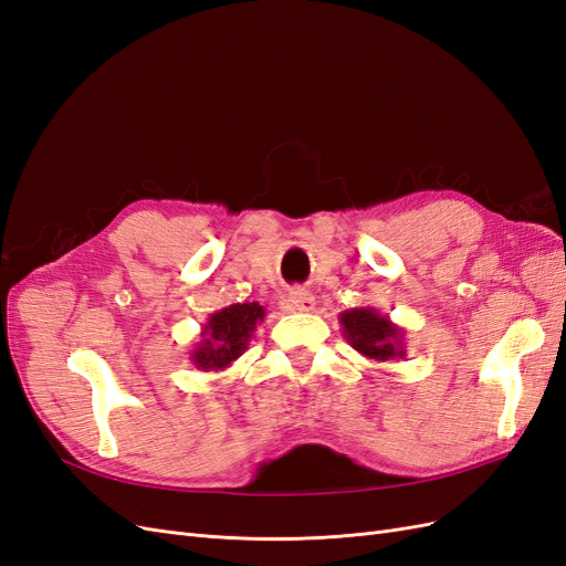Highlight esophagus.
<instances>
[{
    "label": "esophagus",
    "instance_id": "esophagus-1",
    "mask_svg": "<svg viewBox=\"0 0 566 566\" xmlns=\"http://www.w3.org/2000/svg\"><path fill=\"white\" fill-rule=\"evenodd\" d=\"M287 304H290V310H295V312H314L316 297L310 293V290L295 287L287 293Z\"/></svg>",
    "mask_w": 566,
    "mask_h": 566
}]
</instances>
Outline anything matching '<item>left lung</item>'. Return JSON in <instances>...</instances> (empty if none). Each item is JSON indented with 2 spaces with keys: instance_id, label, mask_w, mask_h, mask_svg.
<instances>
[{
  "instance_id": "obj_1",
  "label": "left lung",
  "mask_w": 566,
  "mask_h": 566,
  "mask_svg": "<svg viewBox=\"0 0 566 566\" xmlns=\"http://www.w3.org/2000/svg\"><path fill=\"white\" fill-rule=\"evenodd\" d=\"M342 335L349 345L373 361H389V358L406 356L403 328L391 323L387 314H380L375 306H356L339 314Z\"/></svg>"
}]
</instances>
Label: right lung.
Masks as SVG:
<instances>
[{
	"mask_svg": "<svg viewBox=\"0 0 566 566\" xmlns=\"http://www.w3.org/2000/svg\"><path fill=\"white\" fill-rule=\"evenodd\" d=\"M266 316V310L260 302H238L224 306L221 312L210 314L208 323H202L200 342L188 352L191 364L198 370H224L238 356L248 349L252 333Z\"/></svg>",
	"mask_w": 566,
	"mask_h": 566,
	"instance_id": "obj_1",
	"label": "right lung"
}]
</instances>
